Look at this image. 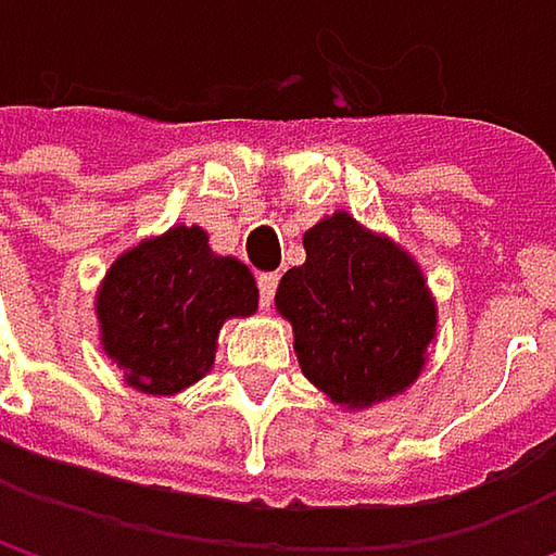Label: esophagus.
I'll return each instance as SVG.
<instances>
[{
  "label": "esophagus",
  "instance_id": "34e87169",
  "mask_svg": "<svg viewBox=\"0 0 556 556\" xmlns=\"http://www.w3.org/2000/svg\"><path fill=\"white\" fill-rule=\"evenodd\" d=\"M277 274H261L257 277V289H261V305H270L274 302V295H277Z\"/></svg>",
  "mask_w": 556,
  "mask_h": 556
}]
</instances>
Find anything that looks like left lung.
<instances>
[{"mask_svg":"<svg viewBox=\"0 0 556 556\" xmlns=\"http://www.w3.org/2000/svg\"><path fill=\"white\" fill-rule=\"evenodd\" d=\"M302 244L305 264L286 270L277 289L302 374L348 408L405 392L438 331L418 264L348 212L312 225Z\"/></svg>","mask_w":556,"mask_h":556,"instance_id":"1","label":"left lung"}]
</instances>
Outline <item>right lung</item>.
<instances>
[{
  "label": "right lung",
  "instance_id": "obj_1",
  "mask_svg": "<svg viewBox=\"0 0 556 556\" xmlns=\"http://www.w3.org/2000/svg\"><path fill=\"white\" fill-rule=\"evenodd\" d=\"M257 282L235 257H218L199 225H176L125 251L96 295L99 341L125 383L173 395L215 364L225 318L257 312Z\"/></svg>",
  "mask_w": 556,
  "mask_h": 556
}]
</instances>
